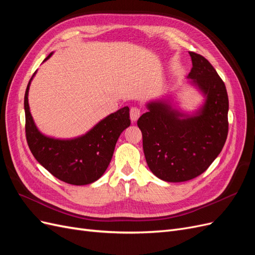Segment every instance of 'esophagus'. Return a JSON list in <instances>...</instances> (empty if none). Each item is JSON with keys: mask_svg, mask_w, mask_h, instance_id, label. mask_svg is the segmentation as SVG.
<instances>
[{"mask_svg": "<svg viewBox=\"0 0 255 255\" xmlns=\"http://www.w3.org/2000/svg\"><path fill=\"white\" fill-rule=\"evenodd\" d=\"M129 117L132 121H137L138 118L140 117V110L138 107H132L129 111Z\"/></svg>", "mask_w": 255, "mask_h": 255, "instance_id": "1", "label": "esophagus"}]
</instances>
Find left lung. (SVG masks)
Listing matches in <instances>:
<instances>
[{
	"mask_svg": "<svg viewBox=\"0 0 255 255\" xmlns=\"http://www.w3.org/2000/svg\"><path fill=\"white\" fill-rule=\"evenodd\" d=\"M188 79L202 91L205 102L188 116L167 102L148 103L137 126L150 170L166 182H185L203 173L219 155L229 130V98L226 85L210 61L189 52Z\"/></svg>",
	"mask_w": 255,
	"mask_h": 255,
	"instance_id": "left-lung-1",
	"label": "left lung"
}]
</instances>
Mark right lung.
<instances>
[{
    "label": "right lung",
    "mask_w": 255,
    "mask_h": 255,
    "mask_svg": "<svg viewBox=\"0 0 255 255\" xmlns=\"http://www.w3.org/2000/svg\"><path fill=\"white\" fill-rule=\"evenodd\" d=\"M51 55L52 53L43 61ZM33 76L24 96L25 135L30 152L38 163L60 181L71 185L94 183L109 167L116 142L130 125L129 109L126 106L107 116L81 137L73 139L47 137L38 130L29 112L27 96Z\"/></svg>",
    "instance_id": "1"
}]
</instances>
